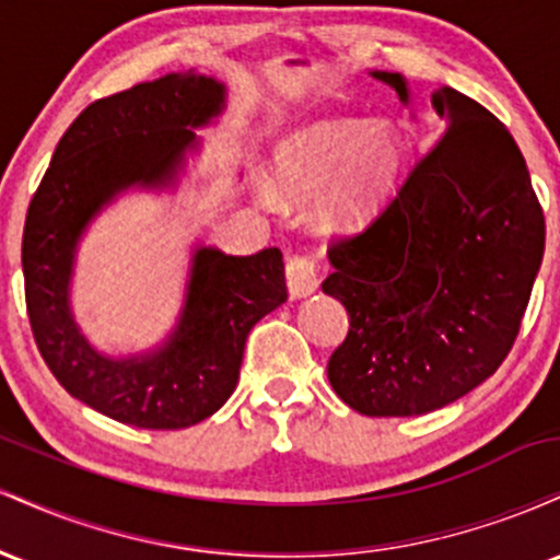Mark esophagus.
Returning <instances> with one entry per match:
<instances>
[{"label": "esophagus", "instance_id": "esophagus-1", "mask_svg": "<svg viewBox=\"0 0 560 560\" xmlns=\"http://www.w3.org/2000/svg\"><path fill=\"white\" fill-rule=\"evenodd\" d=\"M287 287L292 298H307L318 289V262L313 255H294L287 262Z\"/></svg>", "mask_w": 560, "mask_h": 560}]
</instances>
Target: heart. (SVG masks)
Returning <instances> with one entry per match:
<instances>
[{"label": "heart", "mask_w": 560, "mask_h": 560, "mask_svg": "<svg viewBox=\"0 0 560 560\" xmlns=\"http://www.w3.org/2000/svg\"><path fill=\"white\" fill-rule=\"evenodd\" d=\"M405 160V141L392 124L355 118L324 120L281 152V178L292 191L318 195L329 189L334 221H361L395 186Z\"/></svg>", "instance_id": "1"}]
</instances>
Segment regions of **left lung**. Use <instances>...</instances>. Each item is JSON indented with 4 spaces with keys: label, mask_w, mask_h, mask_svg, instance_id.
Returning a JSON list of instances; mask_svg holds the SVG:
<instances>
[{
    "label": "left lung",
    "mask_w": 560,
    "mask_h": 560,
    "mask_svg": "<svg viewBox=\"0 0 560 560\" xmlns=\"http://www.w3.org/2000/svg\"><path fill=\"white\" fill-rule=\"evenodd\" d=\"M408 102L397 73H374ZM445 131L361 231L331 240L324 292L350 329L334 392L363 416H421L511 352L545 253L542 205L508 128L471 96H432Z\"/></svg>",
    "instance_id": "obj_1"
}]
</instances>
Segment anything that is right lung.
<instances>
[{
	"label": "right lung",
	"mask_w": 560,
	"mask_h": 560,
	"mask_svg": "<svg viewBox=\"0 0 560 560\" xmlns=\"http://www.w3.org/2000/svg\"><path fill=\"white\" fill-rule=\"evenodd\" d=\"M221 107V83L191 73L92 102L62 133L25 215V307L44 363L89 408L139 429H184L213 416L240 382L249 329L287 300L276 247L247 258L202 247L163 350L113 361L70 316V268L86 223L128 186L168 182L197 144L189 126L208 124Z\"/></svg>",
	"instance_id": "add662e5"
}]
</instances>
